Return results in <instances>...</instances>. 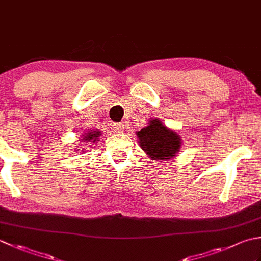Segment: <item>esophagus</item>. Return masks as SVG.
<instances>
[{"label":"esophagus","instance_id":"1","mask_svg":"<svg viewBox=\"0 0 261 261\" xmlns=\"http://www.w3.org/2000/svg\"><path fill=\"white\" fill-rule=\"evenodd\" d=\"M125 129V125L123 122H120V123H114L113 124V130L115 132H123Z\"/></svg>","mask_w":261,"mask_h":261}]
</instances>
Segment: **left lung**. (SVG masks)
<instances>
[{
  "label": "left lung",
  "instance_id": "8db88e82",
  "mask_svg": "<svg viewBox=\"0 0 261 261\" xmlns=\"http://www.w3.org/2000/svg\"><path fill=\"white\" fill-rule=\"evenodd\" d=\"M142 150L157 160H168L179 151L180 138L167 129L159 120L150 121L148 126L137 132Z\"/></svg>",
  "mask_w": 261,
  "mask_h": 261
}]
</instances>
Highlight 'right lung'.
<instances>
[{
	"label": "right lung",
	"mask_w": 261,
	"mask_h": 261,
	"mask_svg": "<svg viewBox=\"0 0 261 261\" xmlns=\"http://www.w3.org/2000/svg\"><path fill=\"white\" fill-rule=\"evenodd\" d=\"M99 135H101V134H99V132H95V131L87 132V134L84 136V138H83V140L88 141V142H91V140H94L93 142H95L96 139H97V137H98Z\"/></svg>",
	"instance_id": "1"
}]
</instances>
